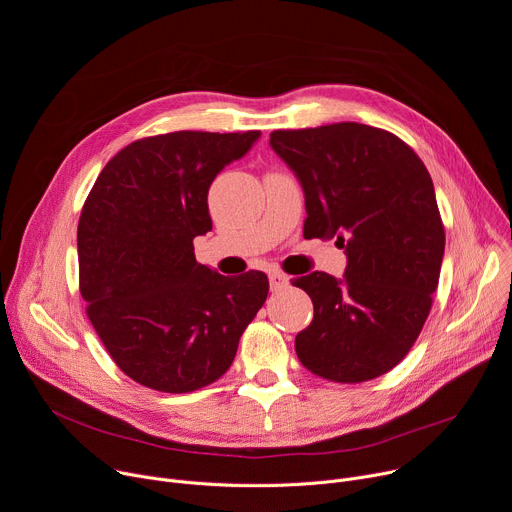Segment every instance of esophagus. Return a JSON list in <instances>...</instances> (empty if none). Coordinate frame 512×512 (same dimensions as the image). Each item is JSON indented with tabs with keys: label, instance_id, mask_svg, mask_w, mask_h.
Segmentation results:
<instances>
[{
	"label": "esophagus",
	"instance_id": "esophagus-1",
	"mask_svg": "<svg viewBox=\"0 0 512 512\" xmlns=\"http://www.w3.org/2000/svg\"><path fill=\"white\" fill-rule=\"evenodd\" d=\"M268 279H270V289H272V291H279V289H283V287L289 285V277H287L285 272H281V270H272V272L268 274Z\"/></svg>",
	"mask_w": 512,
	"mask_h": 512
}]
</instances>
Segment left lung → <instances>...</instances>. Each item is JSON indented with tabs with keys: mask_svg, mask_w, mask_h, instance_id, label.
Wrapping results in <instances>:
<instances>
[{
	"mask_svg": "<svg viewBox=\"0 0 512 512\" xmlns=\"http://www.w3.org/2000/svg\"><path fill=\"white\" fill-rule=\"evenodd\" d=\"M270 145L303 186V238H336L348 258L340 281L320 270L293 279L313 301L297 357L336 383L385 375L414 346L439 285L445 227L426 166L361 123L272 131Z\"/></svg>",
	"mask_w": 512,
	"mask_h": 512,
	"instance_id": "left-lung-1",
	"label": "left lung"
}]
</instances>
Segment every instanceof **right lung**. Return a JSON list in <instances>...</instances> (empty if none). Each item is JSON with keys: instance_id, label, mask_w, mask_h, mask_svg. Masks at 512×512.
Segmentation results:
<instances>
[{"instance_id": "add662e5", "label": "right lung", "mask_w": 512, "mask_h": 512, "mask_svg": "<svg viewBox=\"0 0 512 512\" xmlns=\"http://www.w3.org/2000/svg\"><path fill=\"white\" fill-rule=\"evenodd\" d=\"M260 131L143 137L96 178L77 223L80 293L110 359L133 381L188 393L217 381L268 295V277L196 262L207 192Z\"/></svg>"}]
</instances>
